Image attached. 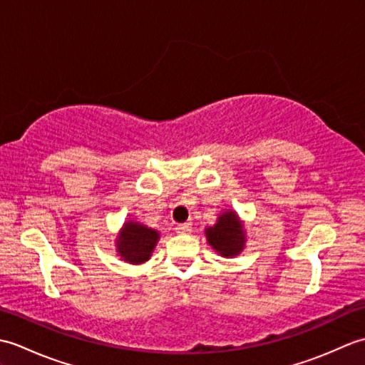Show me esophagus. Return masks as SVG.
I'll list each match as a JSON object with an SVG mask.
<instances>
[{
  "mask_svg": "<svg viewBox=\"0 0 365 365\" xmlns=\"http://www.w3.org/2000/svg\"><path fill=\"white\" fill-rule=\"evenodd\" d=\"M177 232H178V234H183V235L190 234V232H191V222H182V224H178V226H177Z\"/></svg>",
  "mask_w": 365,
  "mask_h": 365,
  "instance_id": "1",
  "label": "esophagus"
}]
</instances>
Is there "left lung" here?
I'll return each mask as SVG.
<instances>
[{"label": "left lung", "instance_id": "left-lung-1", "mask_svg": "<svg viewBox=\"0 0 365 365\" xmlns=\"http://www.w3.org/2000/svg\"><path fill=\"white\" fill-rule=\"evenodd\" d=\"M207 242L222 257H234L243 251L246 234L245 226L234 210H226L220 215L212 227L205 229Z\"/></svg>", "mask_w": 365, "mask_h": 365}]
</instances>
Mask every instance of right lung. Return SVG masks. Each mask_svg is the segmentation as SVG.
<instances>
[{
    "instance_id": "obj_1",
    "label": "right lung",
    "mask_w": 365,
    "mask_h": 365,
    "mask_svg": "<svg viewBox=\"0 0 365 365\" xmlns=\"http://www.w3.org/2000/svg\"><path fill=\"white\" fill-rule=\"evenodd\" d=\"M158 240V230L147 227L141 222L127 221L115 240V247L123 260L138 265L150 259Z\"/></svg>"
}]
</instances>
